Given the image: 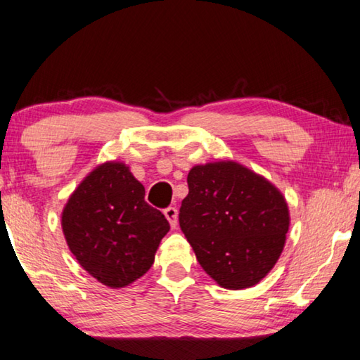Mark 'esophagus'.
Masks as SVG:
<instances>
[{"instance_id":"obj_1","label":"esophagus","mask_w":360,"mask_h":360,"mask_svg":"<svg viewBox=\"0 0 360 360\" xmlns=\"http://www.w3.org/2000/svg\"><path fill=\"white\" fill-rule=\"evenodd\" d=\"M163 212H165V217L168 219V222H169V225H172V229L178 227V210H176L174 206H168V208Z\"/></svg>"}]
</instances>
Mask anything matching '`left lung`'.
<instances>
[{"instance_id":"obj_1","label":"left lung","mask_w":360,"mask_h":360,"mask_svg":"<svg viewBox=\"0 0 360 360\" xmlns=\"http://www.w3.org/2000/svg\"><path fill=\"white\" fill-rule=\"evenodd\" d=\"M179 227L198 264L225 289L257 284L275 266L289 230L281 192L235 162L193 167Z\"/></svg>"}]
</instances>
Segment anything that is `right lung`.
Wrapping results in <instances>:
<instances>
[{
  "label": "right lung",
  "instance_id": "1",
  "mask_svg": "<svg viewBox=\"0 0 360 360\" xmlns=\"http://www.w3.org/2000/svg\"><path fill=\"white\" fill-rule=\"evenodd\" d=\"M62 227L70 251L108 288H125L154 264L169 224L144 200L129 167L108 162L85 178L66 203Z\"/></svg>",
  "mask_w": 360,
  "mask_h": 360
}]
</instances>
